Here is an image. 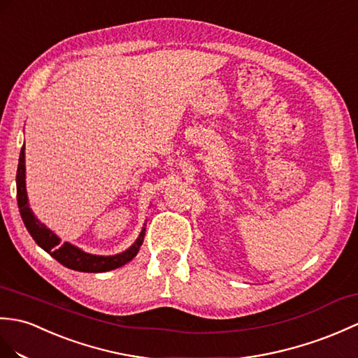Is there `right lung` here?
<instances>
[{
  "instance_id": "add662e5",
  "label": "right lung",
  "mask_w": 358,
  "mask_h": 358,
  "mask_svg": "<svg viewBox=\"0 0 358 358\" xmlns=\"http://www.w3.org/2000/svg\"><path fill=\"white\" fill-rule=\"evenodd\" d=\"M24 146L20 154V163L18 171H16V199H18V207L21 218L24 221V226L29 230L31 238L35 239V243L45 250L47 253L52 255L55 259L62 264L64 267L76 270V271H85V273H101V271H110L114 268H119L122 265L129 262L132 257L138 253L140 245L143 244L145 239V230H141L138 239L136 244L129 247L127 252L115 256H96L90 255L79 250L78 247H74L69 243H59L53 231H50L44 224H41L33 212L29 207V199L26 192V164H24Z\"/></svg>"
}]
</instances>
